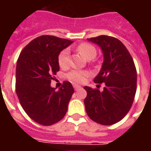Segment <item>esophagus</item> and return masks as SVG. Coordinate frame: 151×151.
Returning a JSON list of instances; mask_svg holds the SVG:
<instances>
[{"instance_id": "34e87169", "label": "esophagus", "mask_w": 151, "mask_h": 151, "mask_svg": "<svg viewBox=\"0 0 151 151\" xmlns=\"http://www.w3.org/2000/svg\"><path fill=\"white\" fill-rule=\"evenodd\" d=\"M73 88H74V90H75V91H78V89L81 88V86H80L79 85H73Z\"/></svg>"}]
</instances>
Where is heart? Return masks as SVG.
I'll return each instance as SVG.
<instances>
[{
    "label": "heart",
    "mask_w": 151,
    "mask_h": 151,
    "mask_svg": "<svg viewBox=\"0 0 151 151\" xmlns=\"http://www.w3.org/2000/svg\"><path fill=\"white\" fill-rule=\"evenodd\" d=\"M77 51L82 55L85 56L87 60L94 59L97 54V51L95 47L91 44L87 43H83L79 44L77 47ZM58 64L60 68L65 69L69 65V51L68 49H64L60 52L58 56ZM90 76V73L85 70L73 69L68 73V78L76 83H82L86 81V79Z\"/></svg>",
    "instance_id": "b5f03b06"
}]
</instances>
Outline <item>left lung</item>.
Wrapping results in <instances>:
<instances>
[{"label": "left lung", "mask_w": 151, "mask_h": 151, "mask_svg": "<svg viewBox=\"0 0 151 151\" xmlns=\"http://www.w3.org/2000/svg\"><path fill=\"white\" fill-rule=\"evenodd\" d=\"M88 40L103 51L104 62L94 82L104 83V87L103 91L84 87L87 92L86 111L96 123L111 125L122 120L133 104L137 90L136 67L126 47L116 38L99 35Z\"/></svg>", "instance_id": "1"}]
</instances>
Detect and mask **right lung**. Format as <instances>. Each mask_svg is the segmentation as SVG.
Wrapping results in <instances>:
<instances>
[{"mask_svg": "<svg viewBox=\"0 0 151 151\" xmlns=\"http://www.w3.org/2000/svg\"><path fill=\"white\" fill-rule=\"evenodd\" d=\"M73 41L53 35H41L22 49L16 67V93L28 116L48 126L62 120L74 92L69 82L56 91L51 86L60 69L58 56Z\"/></svg>", "mask_w": 151, "mask_h": 151, "instance_id": "obj_1", "label": "right lung"}]
</instances>
